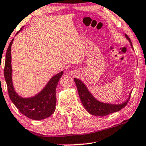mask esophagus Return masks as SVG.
<instances>
[{
    "mask_svg": "<svg viewBox=\"0 0 146 146\" xmlns=\"http://www.w3.org/2000/svg\"><path fill=\"white\" fill-rule=\"evenodd\" d=\"M71 75H73V76H77L79 75V72L77 69H74V70L71 71Z\"/></svg>",
    "mask_w": 146,
    "mask_h": 146,
    "instance_id": "esophagus-1",
    "label": "esophagus"
}]
</instances>
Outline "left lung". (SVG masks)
Instances as JSON below:
<instances>
[{"instance_id": "left-lung-1", "label": "left lung", "mask_w": 146, "mask_h": 146, "mask_svg": "<svg viewBox=\"0 0 146 146\" xmlns=\"http://www.w3.org/2000/svg\"><path fill=\"white\" fill-rule=\"evenodd\" d=\"M126 37L129 40L131 46L133 48L132 42H131L130 38L126 35ZM74 81H75L76 86L77 87L78 93H79V95L82 104H83L85 109L90 114L94 115V116H104L113 113V112H118L121 109H122L126 105L129 101V99H130L131 93L129 95L128 99L122 104H113L100 102L92 95L83 82L80 81L79 79H75V78L74 79Z\"/></svg>"}]
</instances>
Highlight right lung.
I'll return each mask as SVG.
<instances>
[{
	"label": "right lung",
	"mask_w": 146,
	"mask_h": 146,
	"mask_svg": "<svg viewBox=\"0 0 146 146\" xmlns=\"http://www.w3.org/2000/svg\"><path fill=\"white\" fill-rule=\"evenodd\" d=\"M22 30V28L20 30V31ZM20 31H18L17 34ZM13 40L14 39H12L6 53L4 69V75L7 85L9 97L18 110L28 118L35 120L48 118L54 112L55 110V90L59 79L63 75V72L61 71L53 76L46 87L36 95L30 98H22L14 90L12 80L11 46Z\"/></svg>",
	"instance_id": "add662e5"
}]
</instances>
